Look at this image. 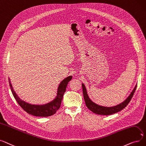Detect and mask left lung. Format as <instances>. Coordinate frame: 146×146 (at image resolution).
Wrapping results in <instances>:
<instances>
[{
    "label": "left lung",
    "instance_id": "1",
    "mask_svg": "<svg viewBox=\"0 0 146 146\" xmlns=\"http://www.w3.org/2000/svg\"><path fill=\"white\" fill-rule=\"evenodd\" d=\"M82 92H83V96H84V99L85 100L86 105L88 108V109L96 114L102 115H112V114L116 113L117 112H119V111L122 110L123 109H124L128 105V104L129 103L132 98H133V94L135 91L136 88H137V84L135 85V87L133 90V91L131 92L129 96L123 102H122V103H119V105L114 106H111V107H106V106L99 105L98 104H96V103L93 102L89 98L86 86L84 84H83V83H82Z\"/></svg>",
    "mask_w": 146,
    "mask_h": 146
}]
</instances>
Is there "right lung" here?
I'll use <instances>...</instances> for the list:
<instances>
[{"label":"right lung","instance_id":"right-lung-1","mask_svg":"<svg viewBox=\"0 0 146 146\" xmlns=\"http://www.w3.org/2000/svg\"><path fill=\"white\" fill-rule=\"evenodd\" d=\"M72 76H68L66 78L62 80L57 89V93L55 98L51 102L47 103L44 105H33V104L27 103L21 99H20L18 94L15 93L13 89L10 78H8L9 86L11 92L14 97L16 101L26 112L36 116L47 117L54 115L56 111L59 109L61 102L63 99L64 94L66 91V88L69 81H71Z\"/></svg>","mask_w":146,"mask_h":146}]
</instances>
